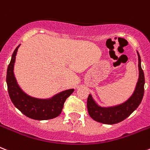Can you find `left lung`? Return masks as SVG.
<instances>
[{"label": "left lung", "instance_id": "left-lung-1", "mask_svg": "<svg viewBox=\"0 0 150 150\" xmlns=\"http://www.w3.org/2000/svg\"><path fill=\"white\" fill-rule=\"evenodd\" d=\"M137 53L138 56V79L133 93L129 97V98L120 104L102 107L95 101L91 94L88 95L87 109L89 116L95 121L107 125L120 122L128 117L140 105L144 97L145 79L144 71L141 68L140 56L137 51Z\"/></svg>", "mask_w": 150, "mask_h": 150}]
</instances>
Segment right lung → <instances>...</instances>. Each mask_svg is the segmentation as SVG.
Returning <instances> with one entry per match:
<instances>
[{
	"mask_svg": "<svg viewBox=\"0 0 150 150\" xmlns=\"http://www.w3.org/2000/svg\"><path fill=\"white\" fill-rule=\"evenodd\" d=\"M20 45L13 52L6 72L8 92L13 104L24 115L32 120H47L59 116L66 99L73 93L74 89L64 90L49 98H38L25 93L18 84L14 74L16 56Z\"/></svg>",
	"mask_w": 150,
	"mask_h": 150,
	"instance_id": "right-lung-1",
	"label": "right lung"
}]
</instances>
